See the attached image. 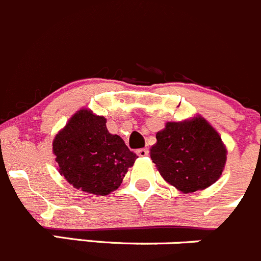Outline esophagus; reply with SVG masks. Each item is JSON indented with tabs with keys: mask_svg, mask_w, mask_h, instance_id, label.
Masks as SVG:
<instances>
[{
	"mask_svg": "<svg viewBox=\"0 0 261 261\" xmlns=\"http://www.w3.org/2000/svg\"><path fill=\"white\" fill-rule=\"evenodd\" d=\"M137 154H138L139 157H146V156H148V149H147V148H139V149H137Z\"/></svg>",
	"mask_w": 261,
	"mask_h": 261,
	"instance_id": "esophagus-1",
	"label": "esophagus"
}]
</instances>
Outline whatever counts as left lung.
Segmentation results:
<instances>
[{"label": "left lung", "instance_id": "1", "mask_svg": "<svg viewBox=\"0 0 261 261\" xmlns=\"http://www.w3.org/2000/svg\"><path fill=\"white\" fill-rule=\"evenodd\" d=\"M151 160L161 176L182 193L203 190L215 184L227 160L218 132L202 117L167 122L157 132Z\"/></svg>", "mask_w": 261, "mask_h": 261}]
</instances>
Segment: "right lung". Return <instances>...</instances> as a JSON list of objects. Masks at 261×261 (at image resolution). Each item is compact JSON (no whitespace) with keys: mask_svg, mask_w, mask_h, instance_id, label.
Wrapping results in <instances>:
<instances>
[{"mask_svg":"<svg viewBox=\"0 0 261 261\" xmlns=\"http://www.w3.org/2000/svg\"><path fill=\"white\" fill-rule=\"evenodd\" d=\"M58 171L76 189L108 195L120 187L138 156L117 134L109 133L107 119L81 109L71 117L53 141Z\"/></svg>","mask_w":261,"mask_h":261,"instance_id":"1","label":"right lung"}]
</instances>
